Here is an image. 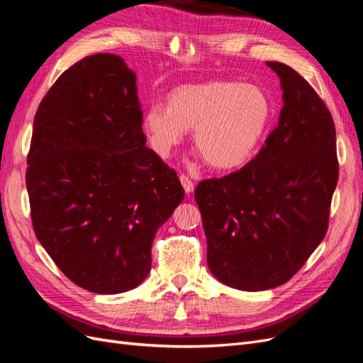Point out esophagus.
<instances>
[{
    "mask_svg": "<svg viewBox=\"0 0 363 363\" xmlns=\"http://www.w3.org/2000/svg\"><path fill=\"white\" fill-rule=\"evenodd\" d=\"M180 183H182V186H183V189H184V192L186 194H192L194 192V183H192V180L188 177V175H180Z\"/></svg>",
    "mask_w": 363,
    "mask_h": 363,
    "instance_id": "obj_1",
    "label": "esophagus"
}]
</instances>
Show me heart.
<instances>
[{
  "instance_id": "heart-1",
  "label": "heart",
  "mask_w": 363,
  "mask_h": 363,
  "mask_svg": "<svg viewBox=\"0 0 363 363\" xmlns=\"http://www.w3.org/2000/svg\"><path fill=\"white\" fill-rule=\"evenodd\" d=\"M269 121L271 103L260 87L212 80L171 91L167 107H150L142 127L160 157L194 130V145L212 168L236 169L256 155Z\"/></svg>"
}]
</instances>
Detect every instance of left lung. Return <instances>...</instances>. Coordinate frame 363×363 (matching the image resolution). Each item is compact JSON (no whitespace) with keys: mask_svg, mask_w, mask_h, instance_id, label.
<instances>
[{"mask_svg":"<svg viewBox=\"0 0 363 363\" xmlns=\"http://www.w3.org/2000/svg\"><path fill=\"white\" fill-rule=\"evenodd\" d=\"M267 65L283 91L279 125L244 168L195 189L208 269L248 292L286 283L321 244L339 175L336 130L324 101L288 65Z\"/></svg>","mask_w":363,"mask_h":363,"instance_id":"left-lung-1","label":"left lung"}]
</instances>
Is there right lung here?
I'll return each instance as SVG.
<instances>
[{
	"mask_svg": "<svg viewBox=\"0 0 363 363\" xmlns=\"http://www.w3.org/2000/svg\"><path fill=\"white\" fill-rule=\"evenodd\" d=\"M145 144L136 74L115 54L74 63L39 104L26 175L33 228L86 291L139 286L157 230L184 199L177 174Z\"/></svg>",
	"mask_w": 363,
	"mask_h": 363,
	"instance_id": "right-lung-1",
	"label": "right lung"
}]
</instances>
